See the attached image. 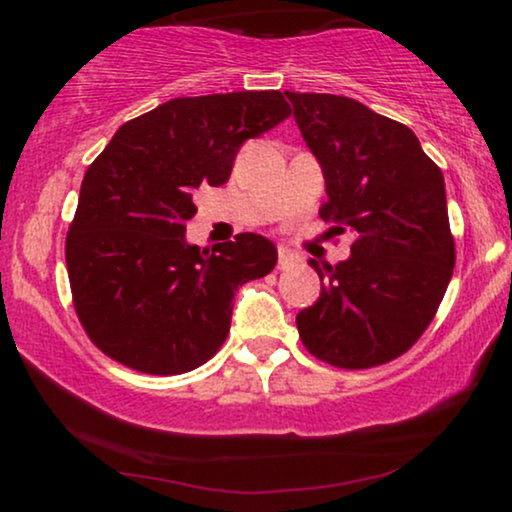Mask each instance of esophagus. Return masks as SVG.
Wrapping results in <instances>:
<instances>
[{"instance_id": "esophagus-1", "label": "esophagus", "mask_w": 512, "mask_h": 512, "mask_svg": "<svg viewBox=\"0 0 512 512\" xmlns=\"http://www.w3.org/2000/svg\"><path fill=\"white\" fill-rule=\"evenodd\" d=\"M293 265H298V256L291 254L289 249H279L277 251V268L279 270H289Z\"/></svg>"}]
</instances>
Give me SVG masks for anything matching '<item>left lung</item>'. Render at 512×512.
Listing matches in <instances>:
<instances>
[{"instance_id": "left-lung-1", "label": "left lung", "mask_w": 512, "mask_h": 512, "mask_svg": "<svg viewBox=\"0 0 512 512\" xmlns=\"http://www.w3.org/2000/svg\"><path fill=\"white\" fill-rule=\"evenodd\" d=\"M286 97L324 170L319 216L354 235L347 261H310L321 296L298 312L300 340L335 368L382 366L422 338L452 279L443 172L408 125L366 104L326 93Z\"/></svg>"}]
</instances>
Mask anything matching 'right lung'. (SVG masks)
<instances>
[{
    "label": "right lung",
    "instance_id": "right-lung-1",
    "mask_svg": "<svg viewBox=\"0 0 512 512\" xmlns=\"http://www.w3.org/2000/svg\"><path fill=\"white\" fill-rule=\"evenodd\" d=\"M291 116L279 90L177 97L123 123L88 167L65 258L83 331L139 373L181 375L219 352L235 291L277 249L254 233L186 244L200 186H223L240 146Z\"/></svg>",
    "mask_w": 512,
    "mask_h": 512
}]
</instances>
